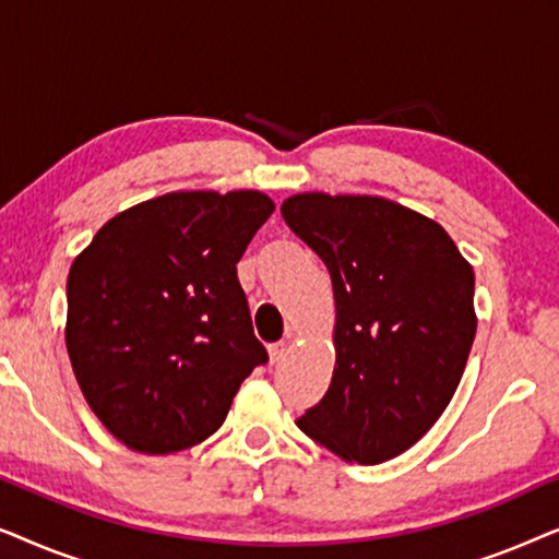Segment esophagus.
I'll return each mask as SVG.
<instances>
[{
  "label": "esophagus",
  "mask_w": 559,
  "mask_h": 559,
  "mask_svg": "<svg viewBox=\"0 0 559 559\" xmlns=\"http://www.w3.org/2000/svg\"><path fill=\"white\" fill-rule=\"evenodd\" d=\"M285 356H287L285 343H272V346H270V361L280 364V361H285Z\"/></svg>",
  "instance_id": "esophagus-1"
}]
</instances>
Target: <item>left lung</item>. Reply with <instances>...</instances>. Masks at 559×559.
Here are the masks:
<instances>
[{"mask_svg": "<svg viewBox=\"0 0 559 559\" xmlns=\"http://www.w3.org/2000/svg\"><path fill=\"white\" fill-rule=\"evenodd\" d=\"M280 211L335 297L331 386L297 427L348 463L392 461L461 384L478 325L473 266L438 221L386 198L297 193Z\"/></svg>", "mask_w": 559, "mask_h": 559, "instance_id": "obj_1", "label": "left lung"}]
</instances>
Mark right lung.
I'll use <instances>...</instances> for the list:
<instances>
[{"label":"right lung","mask_w":559,"mask_h":559,"mask_svg":"<svg viewBox=\"0 0 559 559\" xmlns=\"http://www.w3.org/2000/svg\"><path fill=\"white\" fill-rule=\"evenodd\" d=\"M272 211L259 190H178L117 213L73 259L68 356L129 450L170 455L211 438L266 361L236 264Z\"/></svg>","instance_id":"add662e5"}]
</instances>
